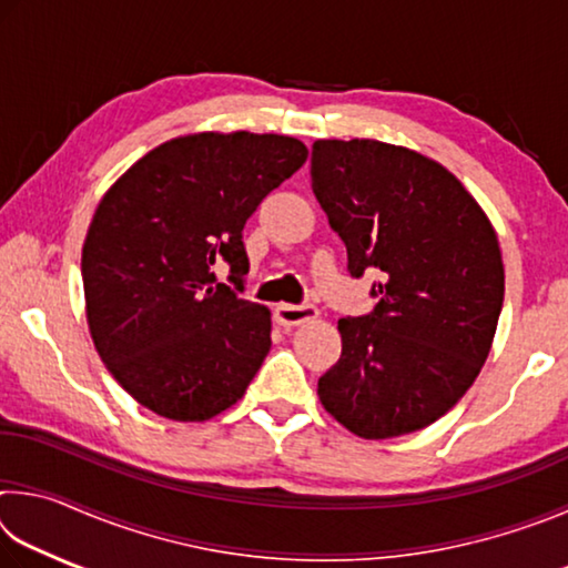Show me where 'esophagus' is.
I'll use <instances>...</instances> for the list:
<instances>
[{
	"label": "esophagus",
	"instance_id": "1",
	"mask_svg": "<svg viewBox=\"0 0 568 568\" xmlns=\"http://www.w3.org/2000/svg\"><path fill=\"white\" fill-rule=\"evenodd\" d=\"M275 323L283 328H293V325H303L307 321L318 318V307L315 305H277L275 307Z\"/></svg>",
	"mask_w": 568,
	"mask_h": 568
}]
</instances>
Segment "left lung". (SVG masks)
Returning a JSON list of instances; mask_svg holds the SVG:
<instances>
[{
  "instance_id": "left-lung-1",
  "label": "left lung",
  "mask_w": 568,
  "mask_h": 568,
  "mask_svg": "<svg viewBox=\"0 0 568 568\" xmlns=\"http://www.w3.org/2000/svg\"><path fill=\"white\" fill-rule=\"evenodd\" d=\"M311 185L348 250L381 271L371 315L341 318L323 408L351 434H413L448 413L491 353L504 263L491 220L454 172L378 140H315Z\"/></svg>"
}]
</instances>
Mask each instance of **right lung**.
I'll use <instances>...</instances> for the list:
<instances>
[{
	"mask_svg": "<svg viewBox=\"0 0 568 568\" xmlns=\"http://www.w3.org/2000/svg\"><path fill=\"white\" fill-rule=\"evenodd\" d=\"M287 134L195 132L140 158L104 192L82 245L84 311L114 381L170 420H207L243 398L271 351V311L243 291V227L303 168Z\"/></svg>",
	"mask_w": 568,
	"mask_h": 568,
	"instance_id": "right-lung-1",
	"label": "right lung"
}]
</instances>
